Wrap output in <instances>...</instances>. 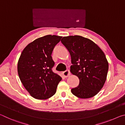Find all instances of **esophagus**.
I'll list each match as a JSON object with an SVG mask.
<instances>
[{
	"label": "esophagus",
	"instance_id": "1",
	"mask_svg": "<svg viewBox=\"0 0 125 125\" xmlns=\"http://www.w3.org/2000/svg\"><path fill=\"white\" fill-rule=\"evenodd\" d=\"M62 75H63V77H65V78H67L68 77H69V76L71 75L70 71H69V70H66V71H65L64 72H63Z\"/></svg>",
	"mask_w": 125,
	"mask_h": 125
}]
</instances>
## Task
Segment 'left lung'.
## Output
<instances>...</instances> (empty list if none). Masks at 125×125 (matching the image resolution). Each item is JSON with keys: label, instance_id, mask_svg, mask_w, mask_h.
Instances as JSON below:
<instances>
[{"label": "left lung", "instance_id": "obj_1", "mask_svg": "<svg viewBox=\"0 0 125 125\" xmlns=\"http://www.w3.org/2000/svg\"><path fill=\"white\" fill-rule=\"evenodd\" d=\"M61 42L71 54V72L79 79L71 92L81 99L95 96L106 79L109 64L104 53L92 40L81 36L63 37Z\"/></svg>", "mask_w": 125, "mask_h": 125}]
</instances>
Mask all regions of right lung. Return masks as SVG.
<instances>
[{
    "label": "right lung",
    "instance_id": "right-lung-1",
    "mask_svg": "<svg viewBox=\"0 0 125 125\" xmlns=\"http://www.w3.org/2000/svg\"><path fill=\"white\" fill-rule=\"evenodd\" d=\"M62 36L46 35L36 39L22 51L18 63V72L25 88L31 96L44 100L56 92L61 78L53 72L51 54Z\"/></svg>",
    "mask_w": 125,
    "mask_h": 125
}]
</instances>
